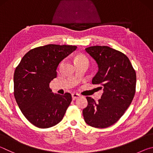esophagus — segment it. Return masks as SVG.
Listing matches in <instances>:
<instances>
[{"label":"esophagus","mask_w":153,"mask_h":153,"mask_svg":"<svg viewBox=\"0 0 153 153\" xmlns=\"http://www.w3.org/2000/svg\"><path fill=\"white\" fill-rule=\"evenodd\" d=\"M80 97V95L77 94V93H74V94H72V99L74 100L77 99V98H78Z\"/></svg>","instance_id":"1"}]
</instances>
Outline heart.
Wrapping results in <instances>:
<instances>
[{
    "label": "heart",
    "mask_w": 153,
    "mask_h": 153,
    "mask_svg": "<svg viewBox=\"0 0 153 153\" xmlns=\"http://www.w3.org/2000/svg\"><path fill=\"white\" fill-rule=\"evenodd\" d=\"M79 61H87V59L85 57L84 55H78L76 56V59H75V62Z\"/></svg>",
    "instance_id": "1"
}]
</instances>
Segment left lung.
I'll list each match as a JSON object with an SVG mask.
<instances>
[{
    "instance_id": "obj_1",
    "label": "left lung",
    "mask_w": 153,
    "mask_h": 153,
    "mask_svg": "<svg viewBox=\"0 0 153 153\" xmlns=\"http://www.w3.org/2000/svg\"><path fill=\"white\" fill-rule=\"evenodd\" d=\"M85 50L98 67L92 84H101L103 93L98 102L86 97L88 106L83 109V115L88 125L105 128L117 122L132 101L136 71L128 56L120 51L107 46H90Z\"/></svg>"
}]
</instances>
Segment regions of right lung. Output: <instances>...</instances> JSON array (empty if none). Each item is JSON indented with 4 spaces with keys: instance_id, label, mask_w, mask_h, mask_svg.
Instances as JSON below:
<instances>
[{
    "instance_id": "1",
    "label": "right lung",
    "mask_w": 153,
    "mask_h": 153,
    "mask_svg": "<svg viewBox=\"0 0 153 153\" xmlns=\"http://www.w3.org/2000/svg\"><path fill=\"white\" fill-rule=\"evenodd\" d=\"M76 46L48 45L25 54L14 73V97L25 118L38 128H48L62 120L71 95L54 94L49 84L56 77L59 64Z\"/></svg>"
}]
</instances>
